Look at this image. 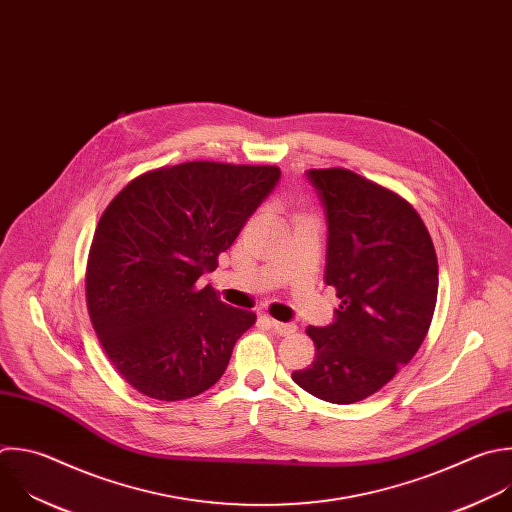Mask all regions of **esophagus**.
Masks as SVG:
<instances>
[{"label": "esophagus", "instance_id": "1", "mask_svg": "<svg viewBox=\"0 0 512 512\" xmlns=\"http://www.w3.org/2000/svg\"><path fill=\"white\" fill-rule=\"evenodd\" d=\"M265 321H267V325H269L277 335H289V333H293V331L297 329L293 323H281V321H275V319H271V317H265Z\"/></svg>", "mask_w": 512, "mask_h": 512}]
</instances>
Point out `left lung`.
<instances>
[{"label": "left lung", "instance_id": "8db88e82", "mask_svg": "<svg viewBox=\"0 0 512 512\" xmlns=\"http://www.w3.org/2000/svg\"><path fill=\"white\" fill-rule=\"evenodd\" d=\"M327 223L325 283L342 305L309 325L315 360L293 382L331 404H354L386 386L422 346L436 295L438 261L420 215L396 193L346 168H311Z\"/></svg>", "mask_w": 512, "mask_h": 512}]
</instances>
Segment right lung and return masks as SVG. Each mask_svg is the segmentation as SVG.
<instances>
[{
  "label": "right lung",
  "instance_id": "add662e5",
  "mask_svg": "<svg viewBox=\"0 0 512 512\" xmlns=\"http://www.w3.org/2000/svg\"><path fill=\"white\" fill-rule=\"evenodd\" d=\"M277 166L183 162L130 181L98 221L86 299L100 344L140 394L177 402L225 374L257 315L197 281L279 183Z\"/></svg>",
  "mask_w": 512,
  "mask_h": 512
}]
</instances>
